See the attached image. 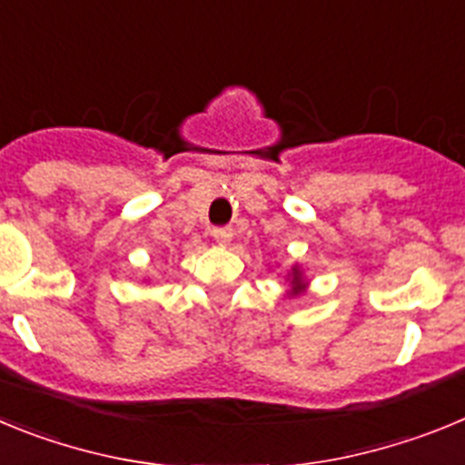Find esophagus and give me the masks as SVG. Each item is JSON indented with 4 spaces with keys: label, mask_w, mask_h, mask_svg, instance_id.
Returning <instances> with one entry per match:
<instances>
[{
    "label": "esophagus",
    "mask_w": 465,
    "mask_h": 465,
    "mask_svg": "<svg viewBox=\"0 0 465 465\" xmlns=\"http://www.w3.org/2000/svg\"><path fill=\"white\" fill-rule=\"evenodd\" d=\"M212 237L219 244H228L232 240V228H212Z\"/></svg>",
    "instance_id": "1"
}]
</instances>
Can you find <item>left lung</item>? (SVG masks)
I'll return each instance as SVG.
<instances>
[{
  "mask_svg": "<svg viewBox=\"0 0 465 465\" xmlns=\"http://www.w3.org/2000/svg\"><path fill=\"white\" fill-rule=\"evenodd\" d=\"M289 279H291V295H300L302 291H305L307 282H305V277H302V272H300L298 265H295V268H291Z\"/></svg>",
  "mask_w": 465,
  "mask_h": 465,
  "instance_id": "obj_1",
  "label": "left lung"
}]
</instances>
